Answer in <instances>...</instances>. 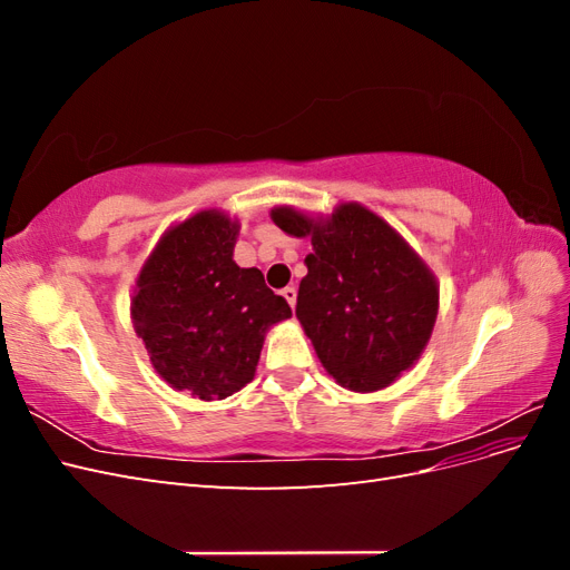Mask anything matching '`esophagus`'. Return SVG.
Masks as SVG:
<instances>
[{
    "label": "esophagus",
    "instance_id": "34e87169",
    "mask_svg": "<svg viewBox=\"0 0 570 570\" xmlns=\"http://www.w3.org/2000/svg\"><path fill=\"white\" fill-rule=\"evenodd\" d=\"M283 297L287 299V304L295 308V304H297V289L295 287H283Z\"/></svg>",
    "mask_w": 570,
    "mask_h": 570
}]
</instances>
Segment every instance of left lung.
Returning a JSON list of instances; mask_svg holds the SVG:
<instances>
[{
	"label": "left lung",
	"instance_id": "left-lung-1",
	"mask_svg": "<svg viewBox=\"0 0 570 570\" xmlns=\"http://www.w3.org/2000/svg\"><path fill=\"white\" fill-rule=\"evenodd\" d=\"M271 218L283 233L312 239L297 318L327 375L352 392L392 385L433 335L435 273L364 204L342 202L331 216L273 206Z\"/></svg>",
	"mask_w": 570,
	"mask_h": 570
}]
</instances>
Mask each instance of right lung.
Masks as SVG:
<instances>
[{
    "instance_id": "1",
    "label": "right lung",
    "mask_w": 570,
    "mask_h": 570,
    "mask_svg": "<svg viewBox=\"0 0 570 570\" xmlns=\"http://www.w3.org/2000/svg\"><path fill=\"white\" fill-rule=\"evenodd\" d=\"M237 235L226 212H197L161 235L132 287V327L154 371L204 402L252 383L268 327L292 316L262 271L235 264Z\"/></svg>"
}]
</instances>
